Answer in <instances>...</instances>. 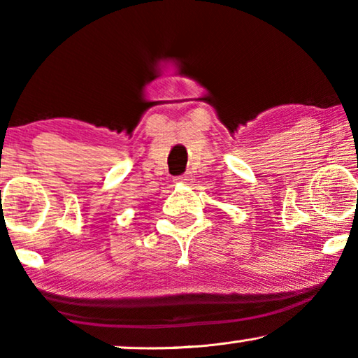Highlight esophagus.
Masks as SVG:
<instances>
[{
    "label": "esophagus",
    "mask_w": 358,
    "mask_h": 358,
    "mask_svg": "<svg viewBox=\"0 0 358 358\" xmlns=\"http://www.w3.org/2000/svg\"><path fill=\"white\" fill-rule=\"evenodd\" d=\"M175 183H189V175H183V177L175 178Z\"/></svg>",
    "instance_id": "esophagus-1"
}]
</instances>
